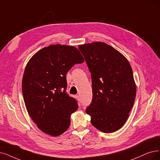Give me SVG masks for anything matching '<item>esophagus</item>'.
<instances>
[{
	"label": "esophagus",
	"mask_w": 160,
	"mask_h": 160,
	"mask_svg": "<svg viewBox=\"0 0 160 160\" xmlns=\"http://www.w3.org/2000/svg\"><path fill=\"white\" fill-rule=\"evenodd\" d=\"M76 99H78V100L80 99V96H79L78 95H76Z\"/></svg>",
	"instance_id": "1"
}]
</instances>
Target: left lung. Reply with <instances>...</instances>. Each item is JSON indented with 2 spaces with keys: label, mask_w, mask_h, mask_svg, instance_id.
<instances>
[{
  "label": "left lung",
  "mask_w": 160,
  "mask_h": 160,
  "mask_svg": "<svg viewBox=\"0 0 160 160\" xmlns=\"http://www.w3.org/2000/svg\"><path fill=\"white\" fill-rule=\"evenodd\" d=\"M92 74L93 98L86 112L92 125L105 133L126 122L137 93L132 69L122 54L103 42L80 45Z\"/></svg>",
  "instance_id": "left-lung-1"
}]
</instances>
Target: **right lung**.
<instances>
[{
    "label": "right lung",
    "mask_w": 160,
    "mask_h": 160,
    "mask_svg": "<svg viewBox=\"0 0 160 160\" xmlns=\"http://www.w3.org/2000/svg\"><path fill=\"white\" fill-rule=\"evenodd\" d=\"M84 62L76 47L57 44L40 49L27 63L22 84L23 100L42 132L58 137L68 128L70 115L78 105L66 93V75L73 65Z\"/></svg>",
    "instance_id": "right-lung-1"
}]
</instances>
